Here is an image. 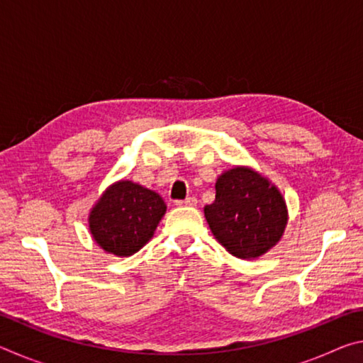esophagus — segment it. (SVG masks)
Listing matches in <instances>:
<instances>
[{"mask_svg":"<svg viewBox=\"0 0 363 363\" xmlns=\"http://www.w3.org/2000/svg\"><path fill=\"white\" fill-rule=\"evenodd\" d=\"M196 205V199L195 196H189L186 200H177L176 206H195Z\"/></svg>","mask_w":363,"mask_h":363,"instance_id":"1","label":"esophagus"}]
</instances>
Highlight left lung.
<instances>
[{"instance_id": "obj_1", "label": "left lung", "mask_w": 363, "mask_h": 363, "mask_svg": "<svg viewBox=\"0 0 363 363\" xmlns=\"http://www.w3.org/2000/svg\"><path fill=\"white\" fill-rule=\"evenodd\" d=\"M216 200L205 206L213 235L232 256L256 259L280 242L288 208L275 184L250 167L225 169L216 179Z\"/></svg>"}]
</instances>
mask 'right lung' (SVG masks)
<instances>
[{
  "label": "right lung",
  "mask_w": 363,
  "mask_h": 363,
  "mask_svg": "<svg viewBox=\"0 0 363 363\" xmlns=\"http://www.w3.org/2000/svg\"><path fill=\"white\" fill-rule=\"evenodd\" d=\"M164 213L167 205L157 192L121 179L110 184L91 208L89 233L106 253L128 257L150 240Z\"/></svg>",
  "instance_id": "1"
}]
</instances>
